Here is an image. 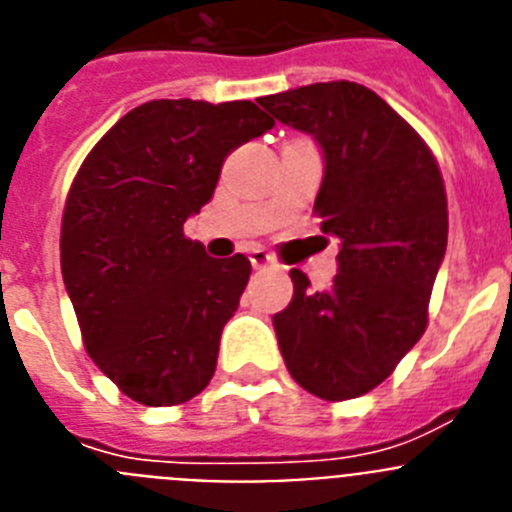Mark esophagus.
<instances>
[{"label":"esophagus","instance_id":"1","mask_svg":"<svg viewBox=\"0 0 512 512\" xmlns=\"http://www.w3.org/2000/svg\"><path fill=\"white\" fill-rule=\"evenodd\" d=\"M248 259H251L253 269H269V266H277V259H274L269 251H264V248H251V251H248Z\"/></svg>","mask_w":512,"mask_h":512}]
</instances>
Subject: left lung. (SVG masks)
Instances as JSON below:
<instances>
[{"mask_svg":"<svg viewBox=\"0 0 512 512\" xmlns=\"http://www.w3.org/2000/svg\"><path fill=\"white\" fill-rule=\"evenodd\" d=\"M261 107L323 151L320 230L338 238V274L323 292L300 269L274 315L289 374L323 400L361 397L395 372L428 325L449 210L431 148L372 89L320 81L269 94Z\"/></svg>","mask_w":512,"mask_h":512,"instance_id":"obj_1","label":"left lung"}]
</instances>
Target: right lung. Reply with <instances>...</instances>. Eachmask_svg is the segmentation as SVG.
<instances>
[{
	"label": "right lung",
	"mask_w": 512,
	"mask_h": 512,
	"mask_svg": "<svg viewBox=\"0 0 512 512\" xmlns=\"http://www.w3.org/2000/svg\"><path fill=\"white\" fill-rule=\"evenodd\" d=\"M274 128L256 104L153 99L84 158L61 223L63 284L84 346L130 400L164 408L210 384L225 323L251 277L184 235L230 151Z\"/></svg>",
	"instance_id": "1"
}]
</instances>
